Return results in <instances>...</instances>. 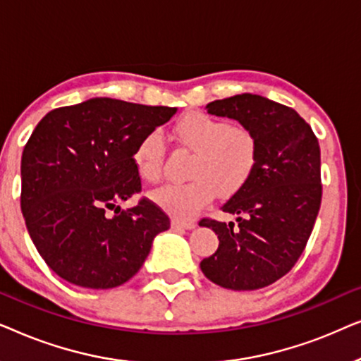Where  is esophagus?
Here are the masks:
<instances>
[{
  "mask_svg": "<svg viewBox=\"0 0 361 361\" xmlns=\"http://www.w3.org/2000/svg\"><path fill=\"white\" fill-rule=\"evenodd\" d=\"M195 221H184V220H172V228H182V230H192L195 228Z\"/></svg>",
  "mask_w": 361,
  "mask_h": 361,
  "instance_id": "esophagus-1",
  "label": "esophagus"
}]
</instances>
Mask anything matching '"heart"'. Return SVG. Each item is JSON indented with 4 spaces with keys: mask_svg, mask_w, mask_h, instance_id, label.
<instances>
[{
    "mask_svg": "<svg viewBox=\"0 0 361 361\" xmlns=\"http://www.w3.org/2000/svg\"><path fill=\"white\" fill-rule=\"evenodd\" d=\"M182 145L195 151L184 184L161 185L151 194L152 202L177 220H190L209 207L215 197L238 194L253 176L258 162V142L246 128L233 126L224 118L204 111H190L174 125ZM164 137L149 131L137 141L133 164L145 182L161 177Z\"/></svg>",
    "mask_w": 361,
    "mask_h": 361,
    "instance_id": "heart-1",
    "label": "heart"
}]
</instances>
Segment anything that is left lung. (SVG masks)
Segmentation results:
<instances>
[{"instance_id":"left-lung-1","label":"left lung","mask_w":361,"mask_h":361,"mask_svg":"<svg viewBox=\"0 0 361 361\" xmlns=\"http://www.w3.org/2000/svg\"><path fill=\"white\" fill-rule=\"evenodd\" d=\"M205 108L253 133L258 162L248 184L221 207L238 224L200 220L220 241L200 269L231 290L266 288L293 269L312 233L322 199L319 141L298 111L261 95L241 93Z\"/></svg>"}]
</instances>
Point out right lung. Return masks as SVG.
<instances>
[{"label": "right lung", "mask_w": 361, "mask_h": 361, "mask_svg": "<svg viewBox=\"0 0 361 361\" xmlns=\"http://www.w3.org/2000/svg\"><path fill=\"white\" fill-rule=\"evenodd\" d=\"M176 111L90 98L39 121L23 151L21 210L39 255L62 279L88 289L121 286L169 228L154 202L141 199L128 210L118 204L141 192L137 141Z\"/></svg>", "instance_id": "add662e5"}]
</instances>
